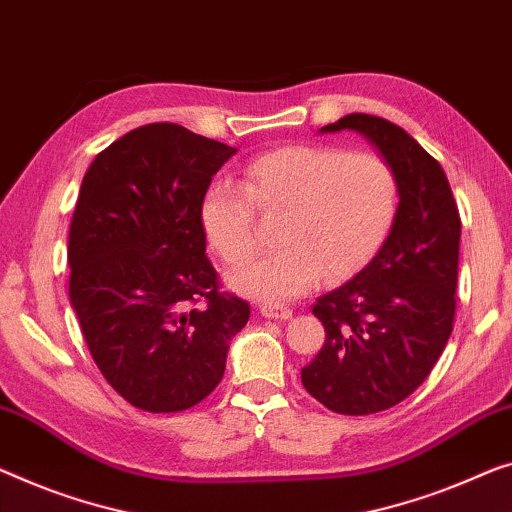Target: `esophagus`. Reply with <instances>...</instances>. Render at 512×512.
<instances>
[{"label": "esophagus", "mask_w": 512, "mask_h": 512, "mask_svg": "<svg viewBox=\"0 0 512 512\" xmlns=\"http://www.w3.org/2000/svg\"><path fill=\"white\" fill-rule=\"evenodd\" d=\"M259 312H262V317L280 319V322H285V319H292V310L280 308V305H262V308H259Z\"/></svg>", "instance_id": "1"}]
</instances>
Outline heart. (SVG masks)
I'll return each mask as SVG.
<instances>
[{
  "label": "heart",
  "instance_id": "1",
  "mask_svg": "<svg viewBox=\"0 0 512 512\" xmlns=\"http://www.w3.org/2000/svg\"><path fill=\"white\" fill-rule=\"evenodd\" d=\"M255 211L280 216V248L232 273L230 285L259 303H287L322 278H352L379 253L398 211V179L375 154L324 144L266 151L246 165L241 186L220 179L202 195V230L225 264L257 253Z\"/></svg>",
  "mask_w": 512,
  "mask_h": 512
}]
</instances>
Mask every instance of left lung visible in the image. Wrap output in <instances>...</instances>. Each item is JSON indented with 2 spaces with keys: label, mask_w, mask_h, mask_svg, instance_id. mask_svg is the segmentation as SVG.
I'll use <instances>...</instances> for the list:
<instances>
[{
  "label": "left lung",
  "mask_w": 512,
  "mask_h": 512,
  "mask_svg": "<svg viewBox=\"0 0 512 512\" xmlns=\"http://www.w3.org/2000/svg\"><path fill=\"white\" fill-rule=\"evenodd\" d=\"M356 131L398 179V211L384 246L312 315L326 340L301 381L335 414L365 416L409 398L453 331L460 213L444 167L407 131L372 114H347L319 133Z\"/></svg>",
  "instance_id": "8db88e82"
}]
</instances>
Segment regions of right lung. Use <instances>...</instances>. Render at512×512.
<instances>
[{
    "label": "right lung",
    "mask_w": 512,
    "mask_h": 512,
    "mask_svg": "<svg viewBox=\"0 0 512 512\" xmlns=\"http://www.w3.org/2000/svg\"><path fill=\"white\" fill-rule=\"evenodd\" d=\"M234 147L147 124L94 158L68 232V294L98 370L133 407L172 414L220 384L250 305L220 292L200 202Z\"/></svg>",
    "instance_id": "right-lung-1"
}]
</instances>
